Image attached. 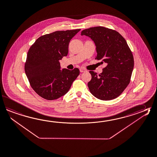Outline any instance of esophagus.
<instances>
[{
  "label": "esophagus",
  "mask_w": 157,
  "mask_h": 157,
  "mask_svg": "<svg viewBox=\"0 0 157 157\" xmlns=\"http://www.w3.org/2000/svg\"><path fill=\"white\" fill-rule=\"evenodd\" d=\"M86 70L85 69H83V68H80V71L81 73H83V72H85V71H86Z\"/></svg>",
  "instance_id": "34e87169"
}]
</instances>
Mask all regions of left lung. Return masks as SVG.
Returning a JSON list of instances; mask_svg holds the SVG:
<instances>
[{
    "instance_id": "8db88e82",
    "label": "left lung",
    "mask_w": 157,
    "mask_h": 157,
    "mask_svg": "<svg viewBox=\"0 0 157 157\" xmlns=\"http://www.w3.org/2000/svg\"><path fill=\"white\" fill-rule=\"evenodd\" d=\"M94 41L97 55L95 59L107 65L102 73L90 71L92 79L88 83L90 93L104 101L115 99L130 83L134 60L125 39L112 29L98 26L81 32Z\"/></svg>"
}]
</instances>
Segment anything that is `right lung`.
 Masks as SVG:
<instances>
[{"mask_svg": "<svg viewBox=\"0 0 157 157\" xmlns=\"http://www.w3.org/2000/svg\"><path fill=\"white\" fill-rule=\"evenodd\" d=\"M80 29L58 31L41 36L29 49L25 71L32 89L46 100L67 93L79 75L78 68L60 69L59 60L67 56L71 39Z\"/></svg>", "mask_w": 157, "mask_h": 157, "instance_id": "add662e5", "label": "right lung"}]
</instances>
